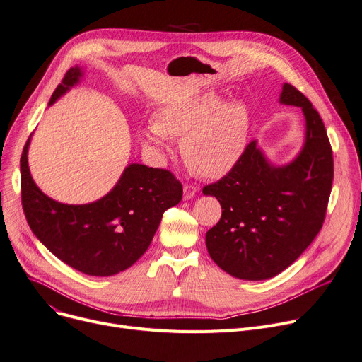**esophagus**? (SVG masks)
<instances>
[{"mask_svg":"<svg viewBox=\"0 0 362 362\" xmlns=\"http://www.w3.org/2000/svg\"><path fill=\"white\" fill-rule=\"evenodd\" d=\"M198 192V186L192 185V183H185L183 185V199H192Z\"/></svg>","mask_w":362,"mask_h":362,"instance_id":"1","label":"esophagus"}]
</instances>
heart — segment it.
<instances>
[{
    "instance_id": "1",
    "label": "heart",
    "mask_w": 362,
    "mask_h": 362,
    "mask_svg": "<svg viewBox=\"0 0 362 362\" xmlns=\"http://www.w3.org/2000/svg\"><path fill=\"white\" fill-rule=\"evenodd\" d=\"M250 127L248 105L224 103L208 90L160 107L154 122L138 129V139L157 160H165L173 152L170 139L182 138L186 163L204 176L220 177L240 160Z\"/></svg>"
}]
</instances>
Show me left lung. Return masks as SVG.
Returning a JSON list of instances; mask_svg holds the SVG:
<instances>
[{"label": "left lung", "mask_w": 362, "mask_h": 362, "mask_svg": "<svg viewBox=\"0 0 362 362\" xmlns=\"http://www.w3.org/2000/svg\"><path fill=\"white\" fill-rule=\"evenodd\" d=\"M280 104L299 107L305 138L288 164H273L252 141L236 165L202 194L221 205L205 243L221 270L242 280L277 276L318 235L333 183V154L320 114L305 95L284 83Z\"/></svg>", "instance_id": "1"}]
</instances>
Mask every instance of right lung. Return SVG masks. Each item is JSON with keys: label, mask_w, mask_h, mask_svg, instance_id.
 <instances>
[{"label": "right lung", "mask_w": 362, "mask_h": 362, "mask_svg": "<svg viewBox=\"0 0 362 362\" xmlns=\"http://www.w3.org/2000/svg\"><path fill=\"white\" fill-rule=\"evenodd\" d=\"M85 76L71 67L57 86L48 105ZM21 158L22 204L33 235L74 270L107 277L127 270L148 250L164 211L180 202L182 183L163 168L129 164L111 191L89 204H63L45 195L33 182L28 151Z\"/></svg>", "instance_id": "right-lung-1"}]
</instances>
